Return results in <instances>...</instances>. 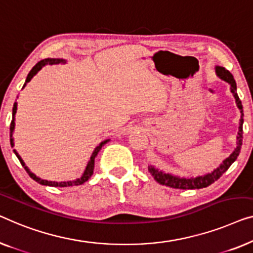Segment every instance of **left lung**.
<instances>
[{"mask_svg": "<svg viewBox=\"0 0 253 253\" xmlns=\"http://www.w3.org/2000/svg\"><path fill=\"white\" fill-rule=\"evenodd\" d=\"M215 73H217V75L221 80H224V81L228 82L230 84V91H232V93L234 94L237 107H239V109L241 111L239 135H237V146L235 151L230 154V156L227 157L224 162L220 164V167L217 168L214 171H212L211 173L201 175V177H196V178H178L169 173H164V172L159 171L157 169H154L153 167H148V171L151 172V174L153 175L154 179L159 182V184L169 186V187H172V188H178V189H200V188L208 187V186L213 184L215 180H218V179L229 169V167L235 162L237 156H239V154L241 152V146H242V140H243V121H244L243 106L239 98V94L236 92L235 80H234L233 75L230 74V72L227 71L225 67L217 66V67H215Z\"/></svg>", "mask_w": 253, "mask_h": 253, "instance_id": "8db88e82", "label": "left lung"}]
</instances>
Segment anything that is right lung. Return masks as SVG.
<instances>
[{"mask_svg":"<svg viewBox=\"0 0 253 253\" xmlns=\"http://www.w3.org/2000/svg\"><path fill=\"white\" fill-rule=\"evenodd\" d=\"M63 61H64L63 59H44V60L39 61V63L36 64V65L34 66V67L32 68V71L29 72V74H28L27 79H26V83H28L29 81H31L33 76H34V75L36 74V73H38V72L40 71V69H41L44 65H47V64H49V65L59 64V63H63ZM26 83H25V84H26ZM16 111H17V104H16V102H14L13 108H12V121H11V124H10V142H11V146H13L12 132H13V127H14V115H16ZM107 141H108V140H105V141L100 142V144L98 145L96 148H94V151H93V153H92V155H91V157H90V161H89V163H87L86 169H85V171H84L83 175H82L81 178L76 179V180H74V181H61V182H56V181H47V180H43V179H40L39 177H36V175H35L34 173H32V172L29 171L28 168H27L26 166H25L24 161L21 160V157H20L19 155H18V153H17L16 151H13V152H14V154H16V156L18 157V160L20 161L21 166H23V167L25 168V170L27 171V173L29 174V177H31L32 179H34L35 181H38L39 184L45 185V186H52V187H71V186H79V185H82V184H84V182H85V181L89 180L90 177H91V175H92V173H93L94 157L97 156L98 152L100 151L102 146H104Z\"/></svg>","mask_w":253,"mask_h":253,"instance_id":"1","label":"right lung"}]
</instances>
